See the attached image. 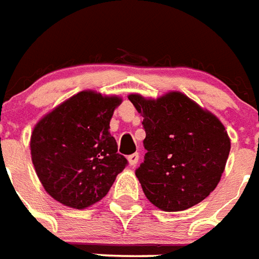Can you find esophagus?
<instances>
[{
  "label": "esophagus",
  "instance_id": "1",
  "mask_svg": "<svg viewBox=\"0 0 259 259\" xmlns=\"http://www.w3.org/2000/svg\"><path fill=\"white\" fill-rule=\"evenodd\" d=\"M139 154H132L129 155V158H127V160H129V164L130 166H136V164L139 163Z\"/></svg>",
  "mask_w": 259,
  "mask_h": 259
}]
</instances>
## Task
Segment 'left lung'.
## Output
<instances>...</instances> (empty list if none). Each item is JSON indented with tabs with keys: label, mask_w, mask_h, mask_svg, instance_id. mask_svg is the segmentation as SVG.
I'll use <instances>...</instances> for the list:
<instances>
[{
	"label": "left lung",
	"mask_w": 259,
	"mask_h": 259,
	"mask_svg": "<svg viewBox=\"0 0 259 259\" xmlns=\"http://www.w3.org/2000/svg\"><path fill=\"white\" fill-rule=\"evenodd\" d=\"M129 100L144 116L147 154L136 176L149 202L181 211L207 198L231 151L224 124L178 92L158 100L130 95Z\"/></svg>",
	"instance_id": "obj_1"
}]
</instances>
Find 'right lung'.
<instances>
[{
  "mask_svg": "<svg viewBox=\"0 0 259 259\" xmlns=\"http://www.w3.org/2000/svg\"><path fill=\"white\" fill-rule=\"evenodd\" d=\"M118 97L81 92L42 118L31 135V158L44 188L72 208L89 207L108 193L127 166L110 133Z\"/></svg>",
  "mask_w": 259,
  "mask_h": 259,
  "instance_id": "right-lung-1",
  "label": "right lung"
}]
</instances>
